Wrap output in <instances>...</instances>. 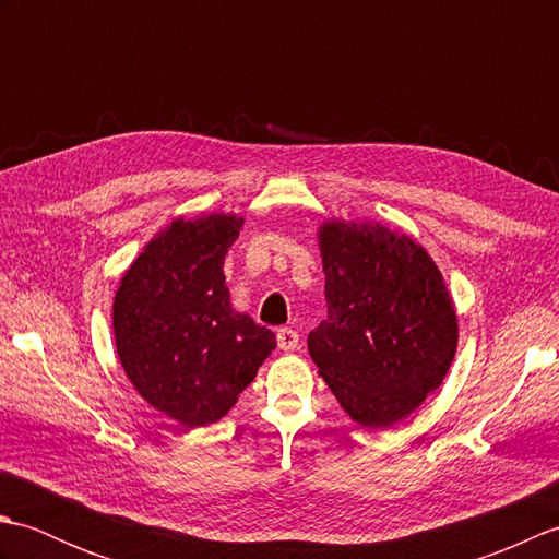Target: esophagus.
Instances as JSON below:
<instances>
[{"label":"esophagus","mask_w":559,"mask_h":559,"mask_svg":"<svg viewBox=\"0 0 559 559\" xmlns=\"http://www.w3.org/2000/svg\"><path fill=\"white\" fill-rule=\"evenodd\" d=\"M276 341H278V348H281V350H286V353H290V350H295V348H298V343H300V336H298V331H295V329H288V326H283V329H278V334H276Z\"/></svg>","instance_id":"esophagus-1"}]
</instances>
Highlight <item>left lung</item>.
<instances>
[{
  "instance_id": "obj_1",
  "label": "left lung",
  "mask_w": 559,
  "mask_h": 559,
  "mask_svg": "<svg viewBox=\"0 0 559 559\" xmlns=\"http://www.w3.org/2000/svg\"><path fill=\"white\" fill-rule=\"evenodd\" d=\"M329 314L307 348L341 408L391 427L439 389L456 355L459 319L427 249L372 221L319 225Z\"/></svg>"
}]
</instances>
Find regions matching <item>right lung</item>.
Listing matches in <instances>:
<instances>
[{"label": "right lung", "instance_id": "add662e5", "mask_svg": "<svg viewBox=\"0 0 559 559\" xmlns=\"http://www.w3.org/2000/svg\"><path fill=\"white\" fill-rule=\"evenodd\" d=\"M242 216L175 218L124 271L112 329L139 396L189 430L221 420L276 348L273 331L237 312L223 261Z\"/></svg>", "mask_w": 559, "mask_h": 559}]
</instances>
